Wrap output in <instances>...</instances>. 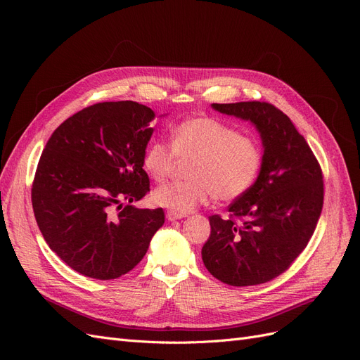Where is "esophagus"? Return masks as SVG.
<instances>
[{"label":"esophagus","mask_w":360,"mask_h":360,"mask_svg":"<svg viewBox=\"0 0 360 360\" xmlns=\"http://www.w3.org/2000/svg\"><path fill=\"white\" fill-rule=\"evenodd\" d=\"M182 217H185L184 214H176V213H174V212H167L166 213V219L169 220V221H175V220H179V219H182Z\"/></svg>","instance_id":"34e87169"}]
</instances>
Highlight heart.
I'll use <instances>...</instances> for the list:
<instances>
[{"instance_id": "obj_1", "label": "heart", "mask_w": 360, "mask_h": 360, "mask_svg": "<svg viewBox=\"0 0 360 360\" xmlns=\"http://www.w3.org/2000/svg\"><path fill=\"white\" fill-rule=\"evenodd\" d=\"M172 146L162 140L151 141L143 153L146 174L162 182L181 159L194 158L185 182L156 188V205L186 214L216 197L221 201L239 198L257 181L262 166V150L257 140L214 118H190L172 129Z\"/></svg>"}]
</instances>
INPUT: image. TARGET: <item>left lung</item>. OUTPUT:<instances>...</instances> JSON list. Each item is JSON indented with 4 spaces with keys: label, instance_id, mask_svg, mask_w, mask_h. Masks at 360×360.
<instances>
[{
    "label": "left lung",
    "instance_id": "1",
    "mask_svg": "<svg viewBox=\"0 0 360 360\" xmlns=\"http://www.w3.org/2000/svg\"><path fill=\"white\" fill-rule=\"evenodd\" d=\"M212 108L255 127L262 166L254 185L229 205L231 219L209 217L212 233L201 257L226 285H261L286 271L314 235L324 201L323 174L304 136L276 106L238 102Z\"/></svg>",
    "mask_w": 360,
    "mask_h": 360
}]
</instances>
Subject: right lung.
I'll return each mask as SVG.
<instances>
[{"instance_id":"add662e5","label":"right lung","mask_w":360,"mask_h":360,"mask_svg":"<svg viewBox=\"0 0 360 360\" xmlns=\"http://www.w3.org/2000/svg\"><path fill=\"white\" fill-rule=\"evenodd\" d=\"M153 120L137 102H102L74 113L48 140L32 205L49 248L74 271L98 280L127 274L163 226L162 209L131 205L150 191L141 160Z\"/></svg>"}]
</instances>
